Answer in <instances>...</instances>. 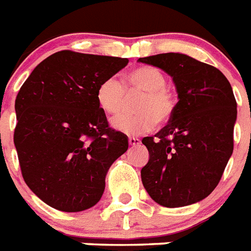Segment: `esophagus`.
<instances>
[{
    "label": "esophagus",
    "instance_id": "34e87169",
    "mask_svg": "<svg viewBox=\"0 0 251 251\" xmlns=\"http://www.w3.org/2000/svg\"><path fill=\"white\" fill-rule=\"evenodd\" d=\"M128 142H129V145L131 146H136V145H138V144H140V138H137V137H129L128 138Z\"/></svg>",
    "mask_w": 251,
    "mask_h": 251
}]
</instances>
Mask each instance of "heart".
<instances>
[{"label":"heart","instance_id":"1","mask_svg":"<svg viewBox=\"0 0 251 251\" xmlns=\"http://www.w3.org/2000/svg\"><path fill=\"white\" fill-rule=\"evenodd\" d=\"M167 79L163 72L151 66H140L126 75L122 84L114 77L102 81L96 92L100 109L106 115H116L126 103V92H142L137 103L138 114H122L113 119L116 131L128 136H138L153 131L159 122H167L176 109V98L166 88Z\"/></svg>","mask_w":251,"mask_h":251}]
</instances>
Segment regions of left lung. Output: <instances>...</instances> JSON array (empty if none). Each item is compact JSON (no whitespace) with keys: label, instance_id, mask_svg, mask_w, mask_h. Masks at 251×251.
Instances as JSON below:
<instances>
[{"label":"left lung","instance_id":"8db88e82","mask_svg":"<svg viewBox=\"0 0 251 251\" xmlns=\"http://www.w3.org/2000/svg\"><path fill=\"white\" fill-rule=\"evenodd\" d=\"M172 77L179 102L155 137H144L149 162L141 180L151 200L164 207L202 201L219 184L233 151L237 103L218 69L181 53L138 58Z\"/></svg>","mask_w":251,"mask_h":251}]
</instances>
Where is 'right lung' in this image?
<instances>
[{
  "label": "right lung",
  "instance_id": "1",
  "mask_svg": "<svg viewBox=\"0 0 251 251\" xmlns=\"http://www.w3.org/2000/svg\"><path fill=\"white\" fill-rule=\"evenodd\" d=\"M127 65V58L62 50L22 85L14 144L24 181L50 207H93L109 168L127 151L128 137L109 127L96 100L98 85Z\"/></svg>",
  "mask_w": 251,
  "mask_h": 251
}]
</instances>
